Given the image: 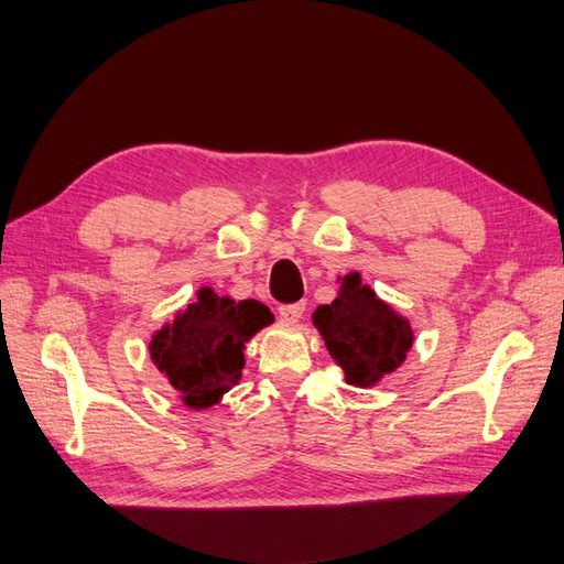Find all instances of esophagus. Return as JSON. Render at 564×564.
Instances as JSON below:
<instances>
[{"label":"esophagus","mask_w":564,"mask_h":564,"mask_svg":"<svg viewBox=\"0 0 564 564\" xmlns=\"http://www.w3.org/2000/svg\"><path fill=\"white\" fill-rule=\"evenodd\" d=\"M304 302H295V304H281L279 306V316L285 321V323H297L304 314Z\"/></svg>","instance_id":"1"}]
</instances>
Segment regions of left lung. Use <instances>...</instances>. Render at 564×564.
I'll return each instance as SVG.
<instances>
[{"label": "left lung", "instance_id": "1", "mask_svg": "<svg viewBox=\"0 0 564 564\" xmlns=\"http://www.w3.org/2000/svg\"><path fill=\"white\" fill-rule=\"evenodd\" d=\"M314 325L344 379L360 389L391 375L414 341L410 323L381 302L370 285H362L358 271L341 279L333 304L316 308Z\"/></svg>", "mask_w": 564, "mask_h": 564}]
</instances>
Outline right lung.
Here are the masks:
<instances>
[{
  "instance_id": "obj_1",
  "label": "right lung",
  "mask_w": 564,
  "mask_h": 564,
  "mask_svg": "<svg viewBox=\"0 0 564 564\" xmlns=\"http://www.w3.org/2000/svg\"><path fill=\"white\" fill-rule=\"evenodd\" d=\"M271 321L274 314L258 300L234 302L202 288L196 302L152 337L150 354L183 403L204 410L239 384L246 341Z\"/></svg>"
}]
</instances>
